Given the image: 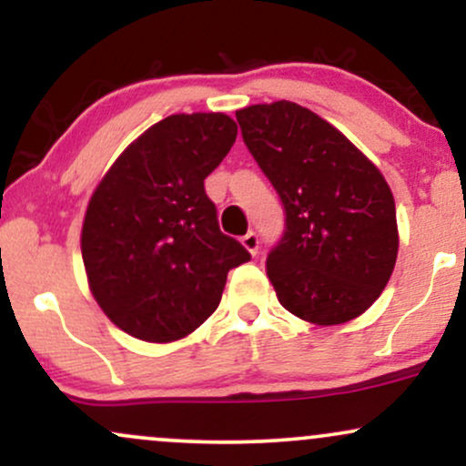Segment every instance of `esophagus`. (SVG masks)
<instances>
[{
    "label": "esophagus",
    "mask_w": 466,
    "mask_h": 466,
    "mask_svg": "<svg viewBox=\"0 0 466 466\" xmlns=\"http://www.w3.org/2000/svg\"><path fill=\"white\" fill-rule=\"evenodd\" d=\"M240 243H243V248L249 251L251 256H256V251H258V237H256V232H248L243 238H240Z\"/></svg>",
    "instance_id": "34e87169"
}]
</instances>
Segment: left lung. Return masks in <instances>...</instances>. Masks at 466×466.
I'll return each mask as SVG.
<instances>
[{"label": "left lung", "instance_id": "obj_1", "mask_svg": "<svg viewBox=\"0 0 466 466\" xmlns=\"http://www.w3.org/2000/svg\"><path fill=\"white\" fill-rule=\"evenodd\" d=\"M243 140L285 203L287 232L267 256L278 302L337 326L381 296L399 254L386 177L339 129L289 100L237 111Z\"/></svg>", "mask_w": 466, "mask_h": 466}]
</instances>
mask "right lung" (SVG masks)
<instances>
[{"instance_id":"1","label":"right lung","mask_w":466,"mask_h":466,"mask_svg":"<svg viewBox=\"0 0 466 466\" xmlns=\"http://www.w3.org/2000/svg\"><path fill=\"white\" fill-rule=\"evenodd\" d=\"M237 131L215 111L168 116L96 186L80 229L85 274L103 313L131 337L151 344L188 337L217 311L228 271L249 260L218 229L203 188Z\"/></svg>"}]
</instances>
